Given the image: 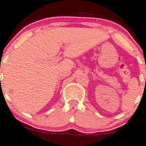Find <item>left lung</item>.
I'll list each match as a JSON object with an SVG mask.
<instances>
[{
	"label": "left lung",
	"instance_id": "left-lung-1",
	"mask_svg": "<svg viewBox=\"0 0 146 146\" xmlns=\"http://www.w3.org/2000/svg\"><path fill=\"white\" fill-rule=\"evenodd\" d=\"M145 80H146V78H145Z\"/></svg>",
	"mask_w": 146,
	"mask_h": 146
}]
</instances>
